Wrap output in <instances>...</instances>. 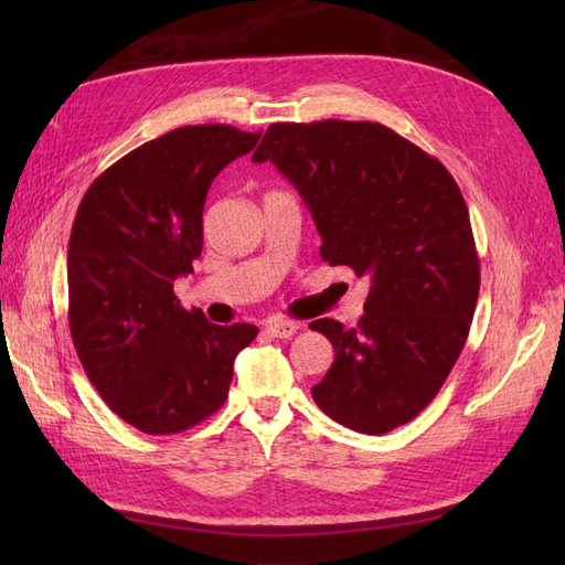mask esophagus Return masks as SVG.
<instances>
[{"instance_id": "1", "label": "esophagus", "mask_w": 565, "mask_h": 565, "mask_svg": "<svg viewBox=\"0 0 565 565\" xmlns=\"http://www.w3.org/2000/svg\"><path fill=\"white\" fill-rule=\"evenodd\" d=\"M301 330V322H294V320H281V318H274L267 322V332L271 338H279V340H289L294 334Z\"/></svg>"}]
</instances>
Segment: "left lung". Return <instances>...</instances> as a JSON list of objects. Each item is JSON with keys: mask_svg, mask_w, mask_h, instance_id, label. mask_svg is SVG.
Listing matches in <instances>:
<instances>
[{"mask_svg": "<svg viewBox=\"0 0 565 565\" xmlns=\"http://www.w3.org/2000/svg\"><path fill=\"white\" fill-rule=\"evenodd\" d=\"M252 162H271L298 189L320 257L371 281L356 328L310 322L334 347L313 401L364 435L411 423L459 359L481 289L459 184L437 158L371 121L271 124Z\"/></svg>", "mask_w": 565, "mask_h": 565, "instance_id": "left-lung-1", "label": "left lung"}]
</instances>
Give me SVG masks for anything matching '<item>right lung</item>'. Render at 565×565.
Here are the masks:
<instances>
[{
    "instance_id": "add662e5",
    "label": "right lung",
    "mask_w": 565,
    "mask_h": 565,
    "mask_svg": "<svg viewBox=\"0 0 565 565\" xmlns=\"http://www.w3.org/2000/svg\"><path fill=\"white\" fill-rule=\"evenodd\" d=\"M262 134L182 126L130 150L94 179L67 247L70 332L92 386L146 435L199 425L227 398L247 322L213 326L182 308L174 279L194 271L203 203L225 164Z\"/></svg>"
}]
</instances>
